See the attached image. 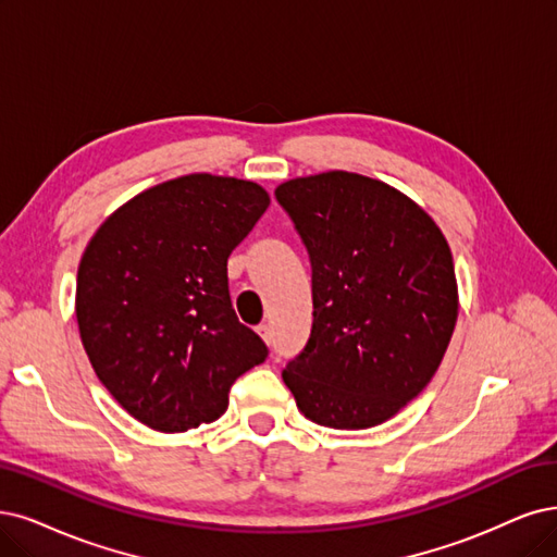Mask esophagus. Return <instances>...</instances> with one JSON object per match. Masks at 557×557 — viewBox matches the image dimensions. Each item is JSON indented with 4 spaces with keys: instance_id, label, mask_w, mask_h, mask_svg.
I'll list each match as a JSON object with an SVG mask.
<instances>
[{
    "instance_id": "34e87169",
    "label": "esophagus",
    "mask_w": 557,
    "mask_h": 557,
    "mask_svg": "<svg viewBox=\"0 0 557 557\" xmlns=\"http://www.w3.org/2000/svg\"><path fill=\"white\" fill-rule=\"evenodd\" d=\"M255 331H257V335L268 344V342H271V325H268V323H259L257 327H255Z\"/></svg>"
}]
</instances>
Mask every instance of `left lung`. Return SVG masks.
<instances>
[{"instance_id": "left-lung-1", "label": "left lung", "mask_w": 557, "mask_h": 557, "mask_svg": "<svg viewBox=\"0 0 557 557\" xmlns=\"http://www.w3.org/2000/svg\"><path fill=\"white\" fill-rule=\"evenodd\" d=\"M312 263V335L282 379L298 410L333 429L383 424L413 401L459 314L449 245L393 185L354 172L275 190Z\"/></svg>"}]
</instances>
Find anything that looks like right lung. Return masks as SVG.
Returning <instances> with one entry per match:
<instances>
[{"mask_svg": "<svg viewBox=\"0 0 557 557\" xmlns=\"http://www.w3.org/2000/svg\"><path fill=\"white\" fill-rule=\"evenodd\" d=\"M271 197L252 181L188 174L135 195L77 268L75 317L96 376L128 413L176 434L218 420L268 348L232 307L226 259Z\"/></svg>", "mask_w": 557, "mask_h": 557, "instance_id": "obj_1", "label": "right lung"}]
</instances>
